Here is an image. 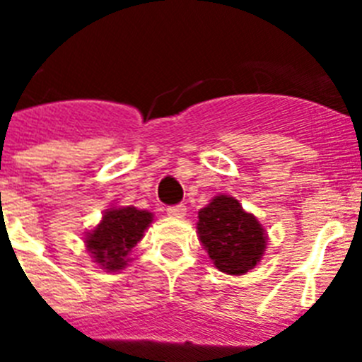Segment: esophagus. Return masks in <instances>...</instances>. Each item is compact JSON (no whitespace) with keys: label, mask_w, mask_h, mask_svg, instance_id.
<instances>
[{"label":"esophagus","mask_w":362,"mask_h":362,"mask_svg":"<svg viewBox=\"0 0 362 362\" xmlns=\"http://www.w3.org/2000/svg\"><path fill=\"white\" fill-rule=\"evenodd\" d=\"M166 214H168V216L170 217H183L185 214H187V206H185V204H174V206H168V209H166Z\"/></svg>","instance_id":"obj_1"}]
</instances>
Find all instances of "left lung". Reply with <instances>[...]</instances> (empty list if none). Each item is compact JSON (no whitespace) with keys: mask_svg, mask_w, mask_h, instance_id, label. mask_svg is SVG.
I'll return each instance as SVG.
<instances>
[{"mask_svg":"<svg viewBox=\"0 0 362 362\" xmlns=\"http://www.w3.org/2000/svg\"><path fill=\"white\" fill-rule=\"evenodd\" d=\"M197 233L214 264L230 276L252 270L267 248L263 226L241 209L238 199L228 196L214 197L201 210Z\"/></svg>","mask_w":362,"mask_h":362,"instance_id":"1","label":"left lung"}]
</instances>
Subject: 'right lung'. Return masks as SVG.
I'll return each mask as SVG.
<instances>
[{
  "label": "right lung",
  "mask_w": 362,
  "mask_h": 362,
  "mask_svg": "<svg viewBox=\"0 0 362 362\" xmlns=\"http://www.w3.org/2000/svg\"><path fill=\"white\" fill-rule=\"evenodd\" d=\"M152 223V214L134 206L110 209L103 221L86 235V248L94 255L95 263L107 270H121L127 264V255L143 232Z\"/></svg>",
  "instance_id": "1"
}]
</instances>
